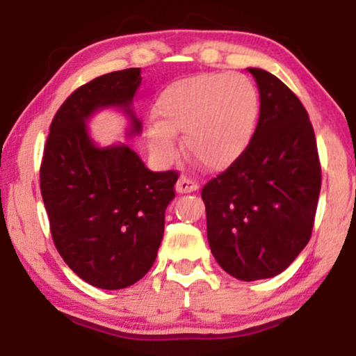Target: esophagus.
<instances>
[{"label":"esophagus","mask_w":356,"mask_h":356,"mask_svg":"<svg viewBox=\"0 0 356 356\" xmlns=\"http://www.w3.org/2000/svg\"><path fill=\"white\" fill-rule=\"evenodd\" d=\"M198 182L193 181L192 177H188V175H181L177 181V186H175V191L179 193H191V192H195L198 191Z\"/></svg>","instance_id":"esophagus-1"}]
</instances>
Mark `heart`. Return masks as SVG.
I'll list each match as a JSON object with an SVG mask.
<instances>
[{"label": "heart", "mask_w": 356, "mask_h": 356, "mask_svg": "<svg viewBox=\"0 0 356 356\" xmlns=\"http://www.w3.org/2000/svg\"><path fill=\"white\" fill-rule=\"evenodd\" d=\"M158 122L148 127V143L156 158L170 163L177 156L175 136L208 170L233 165L254 138L260 99L244 74L202 73L179 79L159 94Z\"/></svg>", "instance_id": "1"}]
</instances>
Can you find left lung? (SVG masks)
I'll use <instances>...</instances> for the list:
<instances>
[{"instance_id": "left-lung-1", "label": "left lung", "mask_w": 356, "mask_h": 356, "mask_svg": "<svg viewBox=\"0 0 356 356\" xmlns=\"http://www.w3.org/2000/svg\"><path fill=\"white\" fill-rule=\"evenodd\" d=\"M260 92L249 148L202 188L207 234L220 267L244 282L282 273L309 243L321 163L309 115L277 76L249 68Z\"/></svg>"}]
</instances>
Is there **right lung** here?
<instances>
[{"mask_svg":"<svg viewBox=\"0 0 356 356\" xmlns=\"http://www.w3.org/2000/svg\"><path fill=\"white\" fill-rule=\"evenodd\" d=\"M141 70L99 76L56 111L40 164V192L56 250L68 267L102 290L131 286L153 267L164 234V211L175 197L177 170L153 172L127 145L97 148L86 120L97 108L120 107L141 122L131 101Z\"/></svg>","mask_w":356,"mask_h":356,"instance_id":"obj_1","label":"right lung"}]
</instances>
